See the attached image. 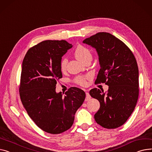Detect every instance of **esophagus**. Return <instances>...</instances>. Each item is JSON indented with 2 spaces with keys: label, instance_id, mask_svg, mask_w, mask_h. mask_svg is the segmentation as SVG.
<instances>
[{
  "label": "esophagus",
  "instance_id": "obj_1",
  "mask_svg": "<svg viewBox=\"0 0 152 152\" xmlns=\"http://www.w3.org/2000/svg\"><path fill=\"white\" fill-rule=\"evenodd\" d=\"M86 102H87V101H89L91 98V96L90 95H89V94L88 92H86Z\"/></svg>",
  "mask_w": 152,
  "mask_h": 152
}]
</instances>
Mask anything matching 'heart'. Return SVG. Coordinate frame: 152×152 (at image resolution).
Instances as JSON below:
<instances>
[{
	"label": "heart",
	"instance_id": "obj_1",
	"mask_svg": "<svg viewBox=\"0 0 152 152\" xmlns=\"http://www.w3.org/2000/svg\"><path fill=\"white\" fill-rule=\"evenodd\" d=\"M75 57L79 60L80 61L86 62L87 60L92 59V54L90 50L86 46L79 45L75 50ZM68 62V59L66 57H63L60 63V68L62 72H65L66 65ZM90 77L89 75H79L74 78V82L80 86H86L87 85V80Z\"/></svg>",
	"mask_w": 152,
	"mask_h": 152
}]
</instances>
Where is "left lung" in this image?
Masks as SVG:
<instances>
[{"label":"left lung","instance_id":"obj_1","mask_svg":"<svg viewBox=\"0 0 152 152\" xmlns=\"http://www.w3.org/2000/svg\"><path fill=\"white\" fill-rule=\"evenodd\" d=\"M83 43L95 48L98 54L101 68L95 83L109 86L106 94L96 88L90 90V96L100 103L95 120L104 128L120 127L133 113L138 99L139 69L136 58L123 42L109 33H97Z\"/></svg>","mask_w":152,"mask_h":152}]
</instances>
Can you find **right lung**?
<instances>
[{
  "instance_id": "1",
  "label": "right lung",
  "mask_w": 152,
  "mask_h": 152,
  "mask_svg": "<svg viewBox=\"0 0 152 152\" xmlns=\"http://www.w3.org/2000/svg\"><path fill=\"white\" fill-rule=\"evenodd\" d=\"M72 46L65 40H46L30 48L23 62L20 98L35 124L50 134H60L72 127L86 98L84 91L75 87L65 96L56 92L57 82L62 77V57Z\"/></svg>"
}]
</instances>
